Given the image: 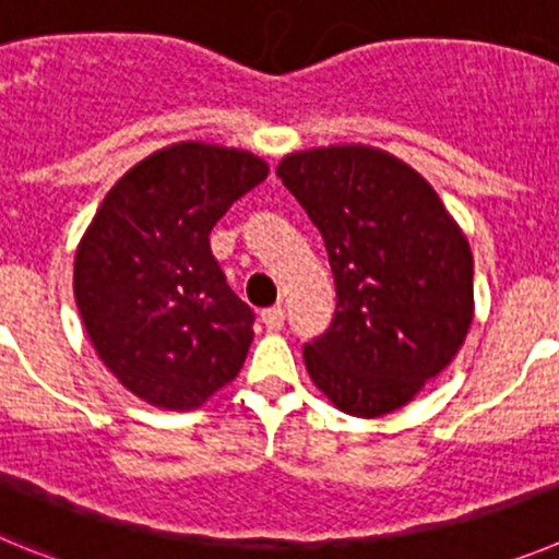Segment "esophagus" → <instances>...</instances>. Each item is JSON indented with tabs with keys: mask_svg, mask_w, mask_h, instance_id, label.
I'll list each match as a JSON object with an SVG mask.
<instances>
[{
	"mask_svg": "<svg viewBox=\"0 0 559 559\" xmlns=\"http://www.w3.org/2000/svg\"><path fill=\"white\" fill-rule=\"evenodd\" d=\"M261 323L267 325V331H281V325H284V309H281V306L264 309L261 311Z\"/></svg>",
	"mask_w": 559,
	"mask_h": 559,
	"instance_id": "obj_1",
	"label": "esophagus"
}]
</instances>
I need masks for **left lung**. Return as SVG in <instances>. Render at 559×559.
<instances>
[{
    "label": "left lung",
    "instance_id": "1",
    "mask_svg": "<svg viewBox=\"0 0 559 559\" xmlns=\"http://www.w3.org/2000/svg\"><path fill=\"white\" fill-rule=\"evenodd\" d=\"M275 175L306 209L336 284L331 329L306 370L345 415L409 404L460 354L474 323V253L424 175L370 144L281 158Z\"/></svg>",
    "mask_w": 559,
    "mask_h": 559
}]
</instances>
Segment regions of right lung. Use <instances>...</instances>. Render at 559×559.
<instances>
[{
  "mask_svg": "<svg viewBox=\"0 0 559 559\" xmlns=\"http://www.w3.org/2000/svg\"><path fill=\"white\" fill-rule=\"evenodd\" d=\"M267 173L250 150L175 142L99 203L74 253V300L99 361L135 399L198 409L242 370L253 311L225 284L209 234Z\"/></svg>",
  "mask_w": 559,
  "mask_h": 559,
  "instance_id": "add662e5",
  "label": "right lung"
}]
</instances>
